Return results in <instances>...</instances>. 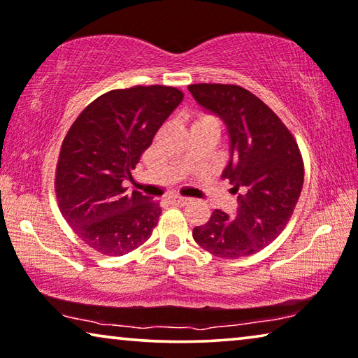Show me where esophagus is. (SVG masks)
I'll list each match as a JSON object with an SVG mask.
<instances>
[{
	"label": "esophagus",
	"instance_id": "esophagus-1",
	"mask_svg": "<svg viewBox=\"0 0 358 358\" xmlns=\"http://www.w3.org/2000/svg\"><path fill=\"white\" fill-rule=\"evenodd\" d=\"M170 203H172L173 206H185L186 203H188V198H185V196H180V194H172L169 196Z\"/></svg>",
	"mask_w": 358,
	"mask_h": 358
}]
</instances>
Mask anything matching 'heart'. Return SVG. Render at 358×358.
I'll return each mask as SVG.
<instances>
[{"label": "heart", "mask_w": 358, "mask_h": 358, "mask_svg": "<svg viewBox=\"0 0 358 358\" xmlns=\"http://www.w3.org/2000/svg\"><path fill=\"white\" fill-rule=\"evenodd\" d=\"M203 118H208V117H203Z\"/></svg>", "instance_id": "heart-1"}]
</instances>
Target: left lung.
<instances>
[{
  "mask_svg": "<svg viewBox=\"0 0 358 358\" xmlns=\"http://www.w3.org/2000/svg\"><path fill=\"white\" fill-rule=\"evenodd\" d=\"M206 112L222 120L230 159L222 178L236 194L229 215L215 209L193 229L201 248L225 259L258 253L278 238L294 213L303 186V162L294 136L255 94L231 84H191Z\"/></svg>",
  "mask_w": 358,
  "mask_h": 358,
  "instance_id": "obj_1",
  "label": "left lung"
}]
</instances>
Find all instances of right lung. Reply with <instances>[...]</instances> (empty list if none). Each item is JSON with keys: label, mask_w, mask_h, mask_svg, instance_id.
Returning <instances> with one entry per match:
<instances>
[{"label": "right lung", "mask_w": 358, "mask_h": 358, "mask_svg": "<svg viewBox=\"0 0 358 358\" xmlns=\"http://www.w3.org/2000/svg\"><path fill=\"white\" fill-rule=\"evenodd\" d=\"M181 100L183 92L167 85L110 90L69 128L55 189L69 227L99 253L123 256L152 235L160 204L124 181Z\"/></svg>", "instance_id": "1"}]
</instances>
